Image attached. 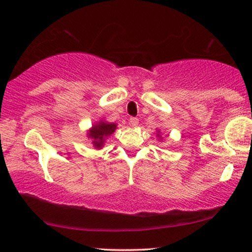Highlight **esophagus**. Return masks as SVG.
<instances>
[{"instance_id": "34e87169", "label": "esophagus", "mask_w": 252, "mask_h": 252, "mask_svg": "<svg viewBox=\"0 0 252 252\" xmlns=\"http://www.w3.org/2000/svg\"><path fill=\"white\" fill-rule=\"evenodd\" d=\"M129 123H130V125H132V126H137V125H139V119H137L136 117H130Z\"/></svg>"}]
</instances>
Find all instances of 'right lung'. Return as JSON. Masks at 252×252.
I'll return each mask as SVG.
<instances>
[{
  "label": "right lung",
  "mask_w": 252,
  "mask_h": 252,
  "mask_svg": "<svg viewBox=\"0 0 252 252\" xmlns=\"http://www.w3.org/2000/svg\"><path fill=\"white\" fill-rule=\"evenodd\" d=\"M116 129V124H110L101 122L97 125H95L89 132V137L93 139V144L96 148H101L104 143V139L112 134Z\"/></svg>",
  "instance_id": "obj_1"
}]
</instances>
